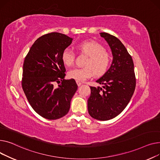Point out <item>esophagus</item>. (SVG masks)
Here are the masks:
<instances>
[{
  "label": "esophagus",
  "mask_w": 160,
  "mask_h": 160,
  "mask_svg": "<svg viewBox=\"0 0 160 160\" xmlns=\"http://www.w3.org/2000/svg\"><path fill=\"white\" fill-rule=\"evenodd\" d=\"M76 83H77V84L78 85V87H80L81 84H82V82H80V81H76Z\"/></svg>",
  "instance_id": "esophagus-1"
}]
</instances>
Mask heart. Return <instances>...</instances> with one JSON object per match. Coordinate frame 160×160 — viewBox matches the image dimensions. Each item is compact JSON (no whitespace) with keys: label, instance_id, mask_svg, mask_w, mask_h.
I'll list each match as a JSON object with an SVG mask.
<instances>
[{"label":"heart","instance_id":"heart-1","mask_svg":"<svg viewBox=\"0 0 160 160\" xmlns=\"http://www.w3.org/2000/svg\"><path fill=\"white\" fill-rule=\"evenodd\" d=\"M77 48L88 56L84 65L85 67L76 68L68 72V77L79 81H84L92 76H101L108 70L110 64V56L105 47L94 41H84L77 45ZM63 63L70 67L75 61L76 54L70 48H66L62 53Z\"/></svg>","mask_w":160,"mask_h":160}]
</instances>
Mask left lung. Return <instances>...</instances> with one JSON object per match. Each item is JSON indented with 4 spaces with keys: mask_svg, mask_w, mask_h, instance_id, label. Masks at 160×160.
I'll use <instances>...</instances> for the list:
<instances>
[{
    "mask_svg": "<svg viewBox=\"0 0 160 160\" xmlns=\"http://www.w3.org/2000/svg\"><path fill=\"white\" fill-rule=\"evenodd\" d=\"M110 47L113 61L110 68L96 81L102 87H90L88 99L90 116L107 121L118 116L128 104L136 88L134 62L127 50L117 37L100 33Z\"/></svg>",
    "mask_w": 160,
    "mask_h": 160,
    "instance_id": "1",
    "label": "left lung"
}]
</instances>
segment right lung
Wrapping results in <instances>:
<instances>
[{
  "instance_id": "obj_1",
  "label": "right lung",
  "mask_w": 160,
  "mask_h": 160,
  "mask_svg": "<svg viewBox=\"0 0 160 160\" xmlns=\"http://www.w3.org/2000/svg\"><path fill=\"white\" fill-rule=\"evenodd\" d=\"M73 39L58 32L44 35L33 44L24 64L22 87L33 109L42 118L55 120L67 114L78 90L73 79H64L62 53ZM57 82L58 87L54 84Z\"/></svg>"
}]
</instances>
